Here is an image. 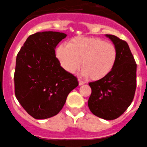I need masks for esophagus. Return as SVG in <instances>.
I'll return each mask as SVG.
<instances>
[{"label": "esophagus", "mask_w": 147, "mask_h": 147, "mask_svg": "<svg viewBox=\"0 0 147 147\" xmlns=\"http://www.w3.org/2000/svg\"><path fill=\"white\" fill-rule=\"evenodd\" d=\"M78 82H79V85L80 86H82V85H83V84H85V82L83 81V80H81L80 79H78Z\"/></svg>", "instance_id": "esophagus-1"}]
</instances>
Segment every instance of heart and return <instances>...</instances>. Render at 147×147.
Listing matches in <instances>:
<instances>
[{
  "mask_svg": "<svg viewBox=\"0 0 147 147\" xmlns=\"http://www.w3.org/2000/svg\"><path fill=\"white\" fill-rule=\"evenodd\" d=\"M56 55L67 72L81 73L92 80H100L111 72L117 60V50L111 43L96 37H75L59 46Z\"/></svg>",
  "mask_w": 147,
  "mask_h": 147,
  "instance_id": "obj_1",
  "label": "heart"
}]
</instances>
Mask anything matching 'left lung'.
Returning <instances> with one entry per match:
<instances>
[{"mask_svg":"<svg viewBox=\"0 0 147 147\" xmlns=\"http://www.w3.org/2000/svg\"><path fill=\"white\" fill-rule=\"evenodd\" d=\"M105 36L116 47L117 60L107 76L88 83L92 94L88 105L95 116L105 120H113L127 109L134 98L137 65L125 41L111 34H105Z\"/></svg>","mask_w":147,"mask_h":147,"instance_id":"1","label":"left lung"}]
</instances>
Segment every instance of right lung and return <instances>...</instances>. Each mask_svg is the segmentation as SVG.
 Here are the masks:
<instances>
[{"mask_svg":"<svg viewBox=\"0 0 147 147\" xmlns=\"http://www.w3.org/2000/svg\"><path fill=\"white\" fill-rule=\"evenodd\" d=\"M67 34L57 31L29 36L16 59L15 96L36 119L59 113L69 92L78 86L76 77L61 67L55 49Z\"/></svg>","mask_w":147,"mask_h":147,"instance_id":"obj_1","label":"right lung"}]
</instances>
